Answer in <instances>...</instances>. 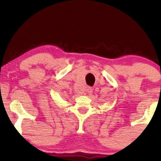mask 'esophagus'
Returning <instances> with one entry per match:
<instances>
[{
	"instance_id": "obj_1",
	"label": "esophagus",
	"mask_w": 161,
	"mask_h": 161,
	"mask_svg": "<svg viewBox=\"0 0 161 161\" xmlns=\"http://www.w3.org/2000/svg\"><path fill=\"white\" fill-rule=\"evenodd\" d=\"M86 92L87 94H91L92 93V89L91 87H88L87 89H86Z\"/></svg>"
}]
</instances>
